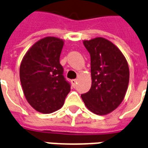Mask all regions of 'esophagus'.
I'll use <instances>...</instances> for the list:
<instances>
[{"mask_svg": "<svg viewBox=\"0 0 148 148\" xmlns=\"http://www.w3.org/2000/svg\"><path fill=\"white\" fill-rule=\"evenodd\" d=\"M77 82V81L76 79H74V80H72L71 83H72V84H73V86H74V87L76 86Z\"/></svg>", "mask_w": 148, "mask_h": 148, "instance_id": "1", "label": "esophagus"}]
</instances>
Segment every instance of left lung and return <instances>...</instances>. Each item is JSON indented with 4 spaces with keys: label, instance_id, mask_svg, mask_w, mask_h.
<instances>
[{
    "label": "left lung",
    "instance_id": "8db88e82",
    "mask_svg": "<svg viewBox=\"0 0 148 148\" xmlns=\"http://www.w3.org/2000/svg\"><path fill=\"white\" fill-rule=\"evenodd\" d=\"M83 43L91 56L92 86L82 99L95 114H109L121 104L127 93L128 63L119 48L105 38L84 40Z\"/></svg>",
    "mask_w": 148,
    "mask_h": 148
}]
</instances>
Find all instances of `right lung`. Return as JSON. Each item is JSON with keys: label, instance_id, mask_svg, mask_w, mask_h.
<instances>
[{"label": "right lung", "instance_id": "obj_1", "mask_svg": "<svg viewBox=\"0 0 148 148\" xmlns=\"http://www.w3.org/2000/svg\"><path fill=\"white\" fill-rule=\"evenodd\" d=\"M64 44L59 38L45 37L32 46L21 62L19 75L25 97L41 113L60 109L71 91L60 64Z\"/></svg>", "mask_w": 148, "mask_h": 148}]
</instances>
